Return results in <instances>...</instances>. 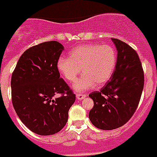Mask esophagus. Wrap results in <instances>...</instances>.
<instances>
[{
    "instance_id": "1",
    "label": "esophagus",
    "mask_w": 157,
    "mask_h": 157,
    "mask_svg": "<svg viewBox=\"0 0 157 157\" xmlns=\"http://www.w3.org/2000/svg\"><path fill=\"white\" fill-rule=\"evenodd\" d=\"M76 97H77V98L78 100H82L85 98L86 95L84 94H76Z\"/></svg>"
}]
</instances>
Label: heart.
Instances as JSON below:
<instances>
[{
  "mask_svg": "<svg viewBox=\"0 0 157 157\" xmlns=\"http://www.w3.org/2000/svg\"><path fill=\"white\" fill-rule=\"evenodd\" d=\"M117 59L116 49L110 44H87L74 48L69 58H59L57 68L69 83L77 80L82 69L83 77L74 85L76 91L81 92L105 84L113 74Z\"/></svg>",
  "mask_w": 157,
  "mask_h": 157,
  "instance_id": "heart-1",
  "label": "heart"
}]
</instances>
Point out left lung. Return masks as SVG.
Returning a JSON list of instances; mask_svg holds the SVG:
<instances>
[{
    "label": "left lung",
    "instance_id": "1",
    "mask_svg": "<svg viewBox=\"0 0 157 157\" xmlns=\"http://www.w3.org/2000/svg\"><path fill=\"white\" fill-rule=\"evenodd\" d=\"M112 40L117 49L115 71L100 91L89 94L94 103L89 119L102 130L126 124L135 113L144 88V72L136 50L120 40Z\"/></svg>",
    "mask_w": 157,
    "mask_h": 157
}]
</instances>
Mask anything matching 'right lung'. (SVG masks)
Instances as JSON below:
<instances>
[{
  "mask_svg": "<svg viewBox=\"0 0 157 157\" xmlns=\"http://www.w3.org/2000/svg\"><path fill=\"white\" fill-rule=\"evenodd\" d=\"M63 50V45L55 40L30 47L19 59L11 76L16 114L29 130L42 136L62 130L76 98L58 70Z\"/></svg>",
  "mask_w": 157,
  "mask_h": 157,
  "instance_id": "right-lung-1",
  "label": "right lung"
}]
</instances>
